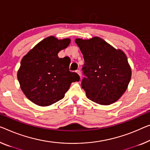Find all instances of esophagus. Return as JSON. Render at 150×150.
Returning a JSON list of instances; mask_svg holds the SVG:
<instances>
[{
  "instance_id": "34e87169",
  "label": "esophagus",
  "mask_w": 150,
  "mask_h": 150,
  "mask_svg": "<svg viewBox=\"0 0 150 150\" xmlns=\"http://www.w3.org/2000/svg\"><path fill=\"white\" fill-rule=\"evenodd\" d=\"M76 73H77V74H78V75H79L80 76V77H81V72H80V71H79V70H77V71H76Z\"/></svg>"
}]
</instances>
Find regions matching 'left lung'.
<instances>
[{
	"label": "left lung",
	"mask_w": 150,
	"mask_h": 150,
	"mask_svg": "<svg viewBox=\"0 0 150 150\" xmlns=\"http://www.w3.org/2000/svg\"><path fill=\"white\" fill-rule=\"evenodd\" d=\"M83 56L82 88L89 100L102 105L112 104L126 91L131 77L125 54L98 37L76 39Z\"/></svg>",
	"instance_id": "left-lung-1"
}]
</instances>
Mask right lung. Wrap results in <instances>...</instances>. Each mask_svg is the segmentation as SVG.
I'll use <instances>...</instances> for the list:
<instances>
[{
	"label": "right lung",
	"mask_w": 150,
	"mask_h": 150,
	"mask_svg": "<svg viewBox=\"0 0 150 150\" xmlns=\"http://www.w3.org/2000/svg\"><path fill=\"white\" fill-rule=\"evenodd\" d=\"M69 43L68 38L59 40L49 36L22 59L17 79L24 94L34 104L46 106L59 101L71 83L79 81V75L69 71L70 59L58 57Z\"/></svg>",
	"instance_id": "add662e5"
}]
</instances>
